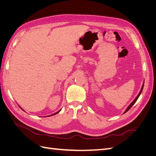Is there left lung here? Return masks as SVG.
Masks as SVG:
<instances>
[{"label": "left lung", "mask_w": 156, "mask_h": 156, "mask_svg": "<svg viewBox=\"0 0 156 156\" xmlns=\"http://www.w3.org/2000/svg\"><path fill=\"white\" fill-rule=\"evenodd\" d=\"M143 87H144V84H143V87H142V88H141V90H140V92H139V94H138V96H136V98L135 99V100H134V101H133V102H132L131 103V104L129 105V106L128 107H127V109H126V111H125V112L124 113H126L127 111H128L129 109H130V108H131V107H132V106H133V105H134V103L136 101V100H138V98H139V96L140 95V94H141V92H142V91H143Z\"/></svg>", "instance_id": "left-lung-1"}]
</instances>
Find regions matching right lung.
Here are the masks:
<instances>
[{"instance_id":"1","label":"right lung","mask_w":156,"mask_h":156,"mask_svg":"<svg viewBox=\"0 0 156 156\" xmlns=\"http://www.w3.org/2000/svg\"><path fill=\"white\" fill-rule=\"evenodd\" d=\"M59 112H60V111H58L57 112H56V113H55V114H53V115H52L51 116H53V115H56V114H57V113H58Z\"/></svg>"}]
</instances>
